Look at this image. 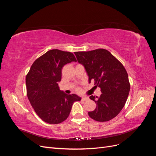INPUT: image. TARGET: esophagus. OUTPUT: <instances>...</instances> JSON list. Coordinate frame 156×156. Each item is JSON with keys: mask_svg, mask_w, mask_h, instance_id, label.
I'll return each instance as SVG.
<instances>
[{"mask_svg": "<svg viewBox=\"0 0 156 156\" xmlns=\"http://www.w3.org/2000/svg\"><path fill=\"white\" fill-rule=\"evenodd\" d=\"M89 100V98L88 97H85V96H83L81 98L82 101H87Z\"/></svg>", "mask_w": 156, "mask_h": 156, "instance_id": "esophagus-1", "label": "esophagus"}]
</instances>
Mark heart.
I'll return each instance as SVG.
<instances>
[{"mask_svg":"<svg viewBox=\"0 0 156 156\" xmlns=\"http://www.w3.org/2000/svg\"><path fill=\"white\" fill-rule=\"evenodd\" d=\"M77 91H79V88H77Z\"/></svg>","mask_w":156,"mask_h":156,"instance_id":"1","label":"heart"}]
</instances>
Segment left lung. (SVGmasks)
Returning <instances> with one entry per match:
<instances>
[{
  "label": "left lung",
  "instance_id": "1",
  "mask_svg": "<svg viewBox=\"0 0 156 156\" xmlns=\"http://www.w3.org/2000/svg\"><path fill=\"white\" fill-rule=\"evenodd\" d=\"M78 62L86 69L88 81L94 80L101 88L100 97L90 96L96 108L88 115L98 122L114 119L125 105L129 95L130 84L124 66L109 51L98 49L75 52Z\"/></svg>",
  "mask_w": 156,
  "mask_h": 156
}]
</instances>
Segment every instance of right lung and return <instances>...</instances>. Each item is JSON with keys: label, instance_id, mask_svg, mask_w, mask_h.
I'll use <instances>...</instances> for the list:
<instances>
[{"label": "right lung", "instance_id": "right-lung-1", "mask_svg": "<svg viewBox=\"0 0 156 156\" xmlns=\"http://www.w3.org/2000/svg\"><path fill=\"white\" fill-rule=\"evenodd\" d=\"M72 62H77L72 53L52 49L34 61L26 76L30 104L48 124H59L67 119L73 103L81 100L76 94H65L58 87L63 66Z\"/></svg>", "mask_w": 156, "mask_h": 156}]
</instances>
